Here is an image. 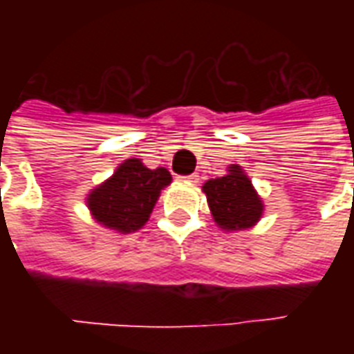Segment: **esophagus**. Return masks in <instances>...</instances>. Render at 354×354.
Here are the masks:
<instances>
[{
	"instance_id": "obj_1",
	"label": "esophagus",
	"mask_w": 354,
	"mask_h": 354,
	"mask_svg": "<svg viewBox=\"0 0 354 354\" xmlns=\"http://www.w3.org/2000/svg\"><path fill=\"white\" fill-rule=\"evenodd\" d=\"M185 180H187L189 184H197V182H199V174H197V172H193V174H189V176H185Z\"/></svg>"
}]
</instances>
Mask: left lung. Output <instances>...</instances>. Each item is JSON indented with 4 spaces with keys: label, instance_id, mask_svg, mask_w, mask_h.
Here are the masks:
<instances>
[{
    "label": "left lung",
    "instance_id": "8db88e82",
    "mask_svg": "<svg viewBox=\"0 0 354 354\" xmlns=\"http://www.w3.org/2000/svg\"><path fill=\"white\" fill-rule=\"evenodd\" d=\"M203 192L207 193L210 212L222 230H246L261 218L263 205L254 192L252 182L237 165L230 167L225 176L208 180Z\"/></svg>",
    "mask_w": 354,
    "mask_h": 354
}]
</instances>
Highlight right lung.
<instances>
[{"label": "right lung", "instance_id": "add662e5", "mask_svg": "<svg viewBox=\"0 0 354 354\" xmlns=\"http://www.w3.org/2000/svg\"><path fill=\"white\" fill-rule=\"evenodd\" d=\"M170 180V172L162 167L151 170L138 159H127L108 182L88 195V208L102 225L131 233L147 222L159 193Z\"/></svg>", "mask_w": 354, "mask_h": 354}]
</instances>
